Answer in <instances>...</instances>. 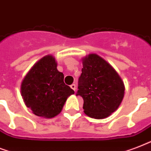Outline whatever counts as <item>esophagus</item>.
Returning a JSON list of instances; mask_svg holds the SVG:
<instances>
[{"mask_svg": "<svg viewBox=\"0 0 151 151\" xmlns=\"http://www.w3.org/2000/svg\"><path fill=\"white\" fill-rule=\"evenodd\" d=\"M70 86H71V88H72V90H74L75 91H76V84H72Z\"/></svg>", "mask_w": 151, "mask_h": 151, "instance_id": "1", "label": "esophagus"}]
</instances>
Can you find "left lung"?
Returning <instances> with one entry per match:
<instances>
[{
	"instance_id": "obj_1",
	"label": "left lung",
	"mask_w": 151,
	"mask_h": 151,
	"mask_svg": "<svg viewBox=\"0 0 151 151\" xmlns=\"http://www.w3.org/2000/svg\"><path fill=\"white\" fill-rule=\"evenodd\" d=\"M83 68L76 95L83 99L84 113L94 119L110 116L124 96V84L114 68L96 53L82 59Z\"/></svg>"
}]
</instances>
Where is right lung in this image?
<instances>
[{"label": "right lung", "instance_id": "add662e5", "mask_svg": "<svg viewBox=\"0 0 151 151\" xmlns=\"http://www.w3.org/2000/svg\"><path fill=\"white\" fill-rule=\"evenodd\" d=\"M52 55H46L36 62L21 83L23 101L36 116L52 118L58 115L68 98L75 93L64 83V74L57 68Z\"/></svg>", "mask_w": 151, "mask_h": 151}]
</instances>
